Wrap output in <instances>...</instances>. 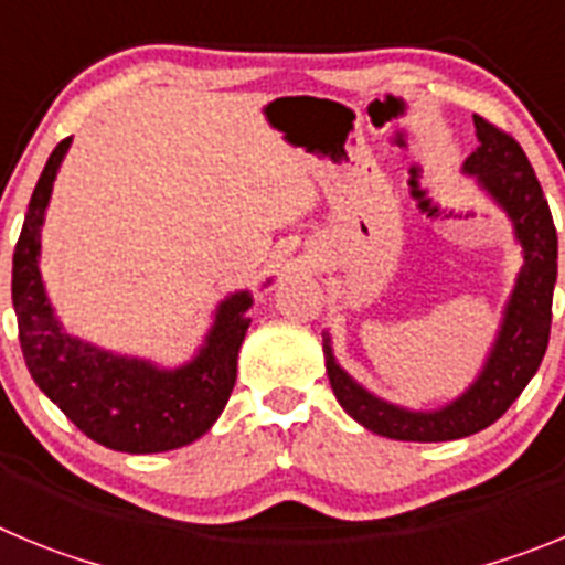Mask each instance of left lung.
Here are the masks:
<instances>
[{
	"label": "left lung",
	"instance_id": "left-lung-1",
	"mask_svg": "<svg viewBox=\"0 0 565 565\" xmlns=\"http://www.w3.org/2000/svg\"><path fill=\"white\" fill-rule=\"evenodd\" d=\"M472 121L478 149L463 161L461 172L472 174L478 189L507 214L523 257L501 328L476 382L438 411H411L362 387L337 362L331 337L322 333L328 379L337 402L364 430L396 441H456L498 422L537 373L548 344L552 294L557 282V232L552 212L521 143L478 115Z\"/></svg>",
	"mask_w": 565,
	"mask_h": 565
}]
</instances>
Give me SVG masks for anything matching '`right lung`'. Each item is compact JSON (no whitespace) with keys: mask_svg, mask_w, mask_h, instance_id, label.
<instances>
[{"mask_svg":"<svg viewBox=\"0 0 565 565\" xmlns=\"http://www.w3.org/2000/svg\"><path fill=\"white\" fill-rule=\"evenodd\" d=\"M70 141L64 138L44 163L13 252L10 291L24 362L39 391L93 441L132 456L178 450L212 430L232 396L254 297L252 291L228 294L214 308L198 353L178 367L104 351L64 331L44 291L39 257L44 212Z\"/></svg>","mask_w":565,"mask_h":565,"instance_id":"1","label":"right lung"}]
</instances>
